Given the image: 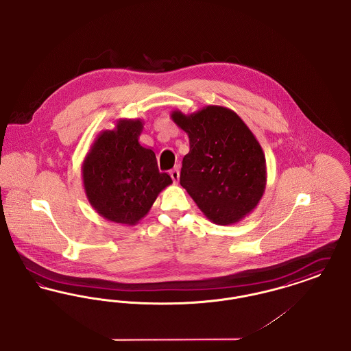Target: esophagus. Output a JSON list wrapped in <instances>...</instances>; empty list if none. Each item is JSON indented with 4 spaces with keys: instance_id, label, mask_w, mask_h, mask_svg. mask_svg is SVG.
<instances>
[{
    "instance_id": "obj_1",
    "label": "esophagus",
    "mask_w": 351,
    "mask_h": 351,
    "mask_svg": "<svg viewBox=\"0 0 351 351\" xmlns=\"http://www.w3.org/2000/svg\"><path fill=\"white\" fill-rule=\"evenodd\" d=\"M169 175H171V178H172L173 183H178V182H179V176H180V173H179V169H178V168H173V169H171Z\"/></svg>"
}]
</instances>
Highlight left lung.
Listing matches in <instances>:
<instances>
[{"instance_id": "obj_1", "label": "left lung", "mask_w": 351, "mask_h": 351, "mask_svg": "<svg viewBox=\"0 0 351 351\" xmlns=\"http://www.w3.org/2000/svg\"><path fill=\"white\" fill-rule=\"evenodd\" d=\"M171 118L189 138L182 186L212 223L230 226L243 220L267 186L265 155L253 132L223 106H206L188 115L175 110Z\"/></svg>"}]
</instances>
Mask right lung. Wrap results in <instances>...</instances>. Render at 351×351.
<instances>
[{"label": "right lung", "instance_id": "add662e5", "mask_svg": "<svg viewBox=\"0 0 351 351\" xmlns=\"http://www.w3.org/2000/svg\"><path fill=\"white\" fill-rule=\"evenodd\" d=\"M142 119H118L98 134L82 163L88 203L108 221L136 226L172 183L159 172L155 152L139 143Z\"/></svg>", "mask_w": 351, "mask_h": 351}]
</instances>
